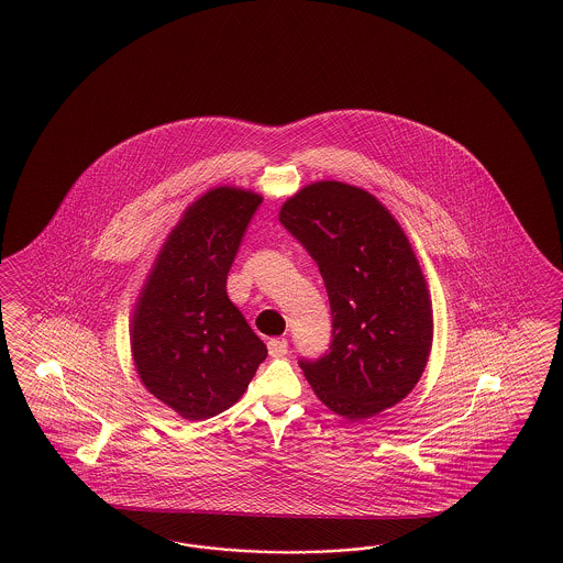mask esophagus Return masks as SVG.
<instances>
[{
	"label": "esophagus",
	"instance_id": "esophagus-1",
	"mask_svg": "<svg viewBox=\"0 0 563 563\" xmlns=\"http://www.w3.org/2000/svg\"><path fill=\"white\" fill-rule=\"evenodd\" d=\"M287 351H289V342L285 339H271L268 341L271 357H283V355H287Z\"/></svg>",
	"mask_w": 563,
	"mask_h": 563
}]
</instances>
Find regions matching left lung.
<instances>
[{"label":"left lung","instance_id":"obj_1","mask_svg":"<svg viewBox=\"0 0 563 563\" xmlns=\"http://www.w3.org/2000/svg\"><path fill=\"white\" fill-rule=\"evenodd\" d=\"M278 219L324 278L330 351L301 358L313 393L349 421L400 402L426 369L433 313L426 276L390 210L365 189L316 181Z\"/></svg>","mask_w":563,"mask_h":563}]
</instances>
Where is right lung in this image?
Listing matches in <instances>:
<instances>
[{"label":"right lung","mask_w":563,"mask_h":563,"mask_svg":"<svg viewBox=\"0 0 563 563\" xmlns=\"http://www.w3.org/2000/svg\"><path fill=\"white\" fill-rule=\"evenodd\" d=\"M262 196L206 191L188 206L158 252L132 318V355L146 390L188 421L233 407L268 355L227 295Z\"/></svg>","instance_id":"add662e5"}]
</instances>
